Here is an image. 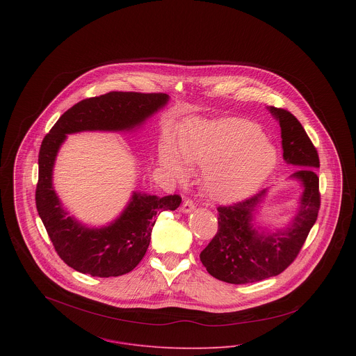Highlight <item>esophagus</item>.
I'll list each match as a JSON object with an SVG mask.
<instances>
[{"mask_svg": "<svg viewBox=\"0 0 356 356\" xmlns=\"http://www.w3.org/2000/svg\"><path fill=\"white\" fill-rule=\"evenodd\" d=\"M192 209H195L193 200H192L191 197H185V199H184V203H182V207H181V211H182V212H191Z\"/></svg>", "mask_w": 356, "mask_h": 356, "instance_id": "1", "label": "esophagus"}]
</instances>
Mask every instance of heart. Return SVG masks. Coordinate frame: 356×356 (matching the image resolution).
<instances>
[{"label": "heart", "mask_w": 356, "mask_h": 356, "mask_svg": "<svg viewBox=\"0 0 356 356\" xmlns=\"http://www.w3.org/2000/svg\"><path fill=\"white\" fill-rule=\"evenodd\" d=\"M178 151L179 154L172 145H163L161 165L179 178L185 175L181 156L188 165H205V189L220 202L252 193L275 161V151L263 140L261 130L238 119L192 127L181 134Z\"/></svg>", "instance_id": "heart-1"}]
</instances>
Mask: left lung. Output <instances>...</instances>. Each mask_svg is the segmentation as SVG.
I'll list each match as a JSON object with an SVG mask.
<instances>
[{
  "mask_svg": "<svg viewBox=\"0 0 356 356\" xmlns=\"http://www.w3.org/2000/svg\"><path fill=\"white\" fill-rule=\"evenodd\" d=\"M270 112L281 126L284 159L300 167L292 177L302 181L305 191L291 226L271 234H259L252 227V212L266 191L216 208L218 232L202 251L200 260L212 277L229 284L257 282L286 270L302 251L321 207L316 148L293 113L275 106H270Z\"/></svg>",
  "mask_w": 356,
  "mask_h": 356,
  "instance_id": "1",
  "label": "left lung"
}]
</instances>
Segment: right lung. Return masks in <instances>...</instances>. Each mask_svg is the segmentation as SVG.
<instances>
[{
	"label": "right lung",
	"instance_id": "1",
	"mask_svg": "<svg viewBox=\"0 0 356 356\" xmlns=\"http://www.w3.org/2000/svg\"><path fill=\"white\" fill-rule=\"evenodd\" d=\"M168 100L164 93L109 92L76 102L65 111L42 140L38 154L35 205L51 244L61 260L92 277L130 273L145 256L153 226L161 211H174L181 196L134 193L122 216L108 227L88 229L67 216L53 186L54 157L65 134L83 130H126L143 123Z\"/></svg>",
	"mask_w": 356,
	"mask_h": 356
}]
</instances>
